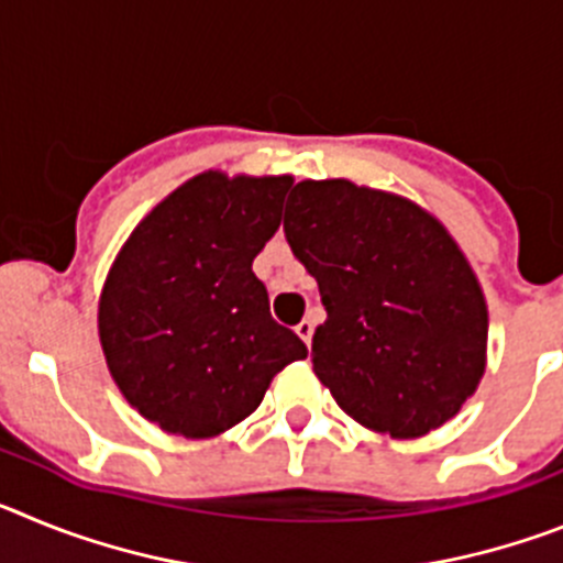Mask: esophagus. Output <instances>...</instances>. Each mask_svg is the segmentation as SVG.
Wrapping results in <instances>:
<instances>
[{
  "label": "esophagus",
  "instance_id": "esophagus-1",
  "mask_svg": "<svg viewBox=\"0 0 563 563\" xmlns=\"http://www.w3.org/2000/svg\"><path fill=\"white\" fill-rule=\"evenodd\" d=\"M312 330H316V327H312V321H310V318H305V321H301V324L296 327L298 338H301V341H305L307 346H310V343H312Z\"/></svg>",
  "mask_w": 563,
  "mask_h": 563
}]
</instances>
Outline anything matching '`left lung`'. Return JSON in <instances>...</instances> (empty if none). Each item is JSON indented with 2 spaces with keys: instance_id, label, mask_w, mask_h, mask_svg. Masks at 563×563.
<instances>
[{
  "instance_id": "1",
  "label": "left lung",
  "mask_w": 563,
  "mask_h": 563,
  "mask_svg": "<svg viewBox=\"0 0 563 563\" xmlns=\"http://www.w3.org/2000/svg\"><path fill=\"white\" fill-rule=\"evenodd\" d=\"M285 236L318 282L312 369L338 406L400 440L451 420L485 372L487 307L449 231L395 194L305 180Z\"/></svg>"
}]
</instances>
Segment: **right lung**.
I'll return each mask as SVG.
<instances>
[{"label":"right lung","mask_w":563,"mask_h":563,"mask_svg":"<svg viewBox=\"0 0 563 563\" xmlns=\"http://www.w3.org/2000/svg\"><path fill=\"white\" fill-rule=\"evenodd\" d=\"M290 186V177L200 174L114 258L98 307L107 366L123 397L168 434H222L258 409L276 372L307 357L253 273Z\"/></svg>","instance_id":"add662e5"}]
</instances>
